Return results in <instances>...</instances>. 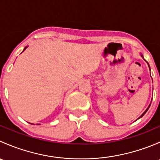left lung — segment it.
I'll use <instances>...</instances> for the list:
<instances>
[{
	"label": "left lung",
	"instance_id": "left-lung-1",
	"mask_svg": "<svg viewBox=\"0 0 160 160\" xmlns=\"http://www.w3.org/2000/svg\"><path fill=\"white\" fill-rule=\"evenodd\" d=\"M148 65H149V64H148ZM149 106H150V105H149ZM149 107H148V108H147V109H146V111H145V112H144V113H143V114H142V115H141V116H140V118H141V117H142V116H143V115H144V114H146V111H148V109H149Z\"/></svg>",
	"mask_w": 160,
	"mask_h": 160
}]
</instances>
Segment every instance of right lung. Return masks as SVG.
I'll use <instances>...</instances> for the list:
<instances>
[{
  "label": "right lung",
  "mask_w": 160,
  "mask_h": 160,
  "mask_svg": "<svg viewBox=\"0 0 160 160\" xmlns=\"http://www.w3.org/2000/svg\"><path fill=\"white\" fill-rule=\"evenodd\" d=\"M26 48H27V47H25V49H24V51H25V49H26Z\"/></svg>",
  "instance_id": "add662e5"
}]
</instances>
